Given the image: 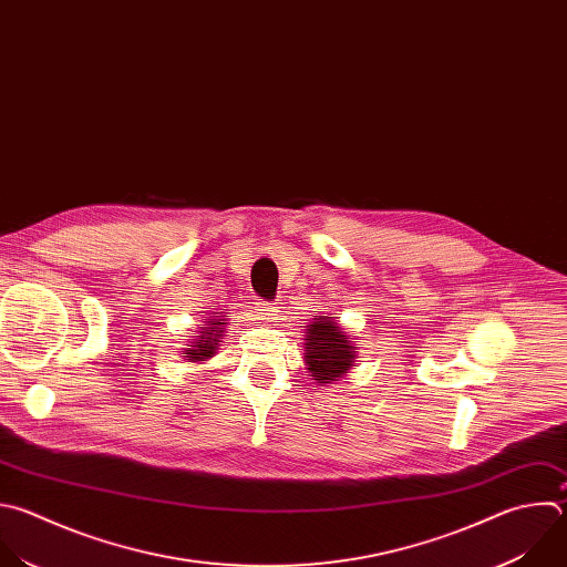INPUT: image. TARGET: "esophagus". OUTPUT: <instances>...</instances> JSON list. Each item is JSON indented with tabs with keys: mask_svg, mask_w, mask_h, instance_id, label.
Wrapping results in <instances>:
<instances>
[{
	"mask_svg": "<svg viewBox=\"0 0 567 567\" xmlns=\"http://www.w3.org/2000/svg\"><path fill=\"white\" fill-rule=\"evenodd\" d=\"M256 316H258V320H262V322H274L276 316H278V311H276V307L260 302V305L256 307Z\"/></svg>",
	"mask_w": 567,
	"mask_h": 567,
	"instance_id": "34e87169",
	"label": "esophagus"
}]
</instances>
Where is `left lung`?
<instances>
[{"mask_svg": "<svg viewBox=\"0 0 567 567\" xmlns=\"http://www.w3.org/2000/svg\"><path fill=\"white\" fill-rule=\"evenodd\" d=\"M305 369L311 381L327 388L355 367V340L349 338L336 316H316L305 329Z\"/></svg>", "mask_w": 567, "mask_h": 567, "instance_id": "8db88e82", "label": "left lung"}]
</instances>
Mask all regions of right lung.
Listing matches in <instances>:
<instances>
[{
    "label": "right lung",
    "mask_w": 567,
    "mask_h": 567,
    "mask_svg": "<svg viewBox=\"0 0 567 567\" xmlns=\"http://www.w3.org/2000/svg\"><path fill=\"white\" fill-rule=\"evenodd\" d=\"M205 327H200L198 336H192L186 340V347H184V362H196V364H203L207 362L209 358H214L218 353V347H220V338L225 336V316H209V318H203Z\"/></svg>",
    "instance_id": "obj_1"
}]
</instances>
